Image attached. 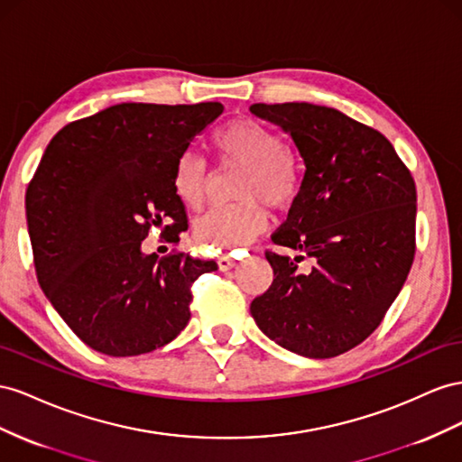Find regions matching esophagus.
I'll use <instances>...</instances> for the list:
<instances>
[{
    "label": "esophagus",
    "mask_w": 462,
    "mask_h": 462,
    "mask_svg": "<svg viewBox=\"0 0 462 462\" xmlns=\"http://www.w3.org/2000/svg\"><path fill=\"white\" fill-rule=\"evenodd\" d=\"M217 264H219V270L226 272V270H231V268L236 266V260L233 256H229V254H221L217 258Z\"/></svg>",
    "instance_id": "obj_1"
}]
</instances>
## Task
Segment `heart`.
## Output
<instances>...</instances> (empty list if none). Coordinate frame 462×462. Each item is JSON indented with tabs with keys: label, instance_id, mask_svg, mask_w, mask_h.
Here are the masks:
<instances>
[{
	"label": "heart",
	"instance_id": "obj_1",
	"mask_svg": "<svg viewBox=\"0 0 462 462\" xmlns=\"http://www.w3.org/2000/svg\"><path fill=\"white\" fill-rule=\"evenodd\" d=\"M211 149L221 167H243L235 196L239 202L217 206L196 221L198 241L219 248L251 243L266 227L260 202L273 209L288 208L301 184V174L280 134L254 118H236L211 135ZM211 174L202 159L182 155L172 172V189L190 209H200L209 194Z\"/></svg>",
	"mask_w": 462,
	"mask_h": 462
}]
</instances>
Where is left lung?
<instances>
[{
	"label": "left lung",
	"mask_w": 462,
	"mask_h": 462,
	"mask_svg": "<svg viewBox=\"0 0 462 462\" xmlns=\"http://www.w3.org/2000/svg\"><path fill=\"white\" fill-rule=\"evenodd\" d=\"M251 110L288 132L305 161L288 219L272 235L297 256L266 251L273 282L251 315L285 350L336 357L379 327L412 268V172L381 132L336 108L256 103Z\"/></svg>",
	"instance_id": "left-lung-1"
}]
</instances>
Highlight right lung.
<instances>
[{
  "mask_svg": "<svg viewBox=\"0 0 462 462\" xmlns=\"http://www.w3.org/2000/svg\"><path fill=\"white\" fill-rule=\"evenodd\" d=\"M221 103H122L61 128L29 182L24 208L36 278L58 315L93 350L126 357L177 338L192 283L214 260L142 241L159 227L179 245L189 229L172 172Z\"/></svg>",
  "mask_w": 462,
  "mask_h": 462,
  "instance_id": "add662e5",
  "label": "right lung"
}]
</instances>
